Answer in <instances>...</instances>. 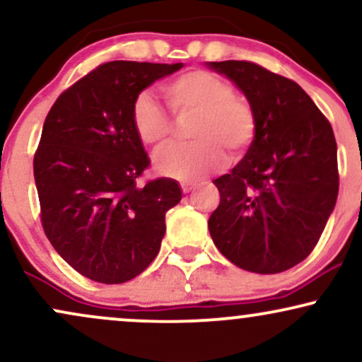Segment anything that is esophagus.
<instances>
[{
    "mask_svg": "<svg viewBox=\"0 0 362 362\" xmlns=\"http://www.w3.org/2000/svg\"><path fill=\"white\" fill-rule=\"evenodd\" d=\"M194 189H195L194 184H187V182H182V192H184V194L192 192Z\"/></svg>",
    "mask_w": 362,
    "mask_h": 362,
    "instance_id": "34e87169",
    "label": "esophagus"
}]
</instances>
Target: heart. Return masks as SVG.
Returning a JSON list of instances; mask_svg holds the SVG:
<instances>
[{
    "instance_id": "b5f03b06",
    "label": "heart",
    "mask_w": 362,
    "mask_h": 362,
    "mask_svg": "<svg viewBox=\"0 0 362 362\" xmlns=\"http://www.w3.org/2000/svg\"><path fill=\"white\" fill-rule=\"evenodd\" d=\"M163 95L175 114L197 112L192 143L173 144L156 158L158 172L194 182L218 170L226 160L225 149L240 155L252 144L257 119L252 105L218 74L187 71L163 85ZM131 120L139 141L161 148L172 134V119L151 95L143 91L132 102Z\"/></svg>"
}]
</instances>
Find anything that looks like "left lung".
<instances>
[{
  "mask_svg": "<svg viewBox=\"0 0 362 362\" xmlns=\"http://www.w3.org/2000/svg\"><path fill=\"white\" fill-rule=\"evenodd\" d=\"M233 81L255 112L247 155L216 178L221 201L207 226L236 267L277 274L310 255L339 194L337 143L298 83L248 61L207 62Z\"/></svg>",
  "mask_w": 362,
  "mask_h": 362,
  "instance_id": "left-lung-1",
  "label": "left lung"
}]
</instances>
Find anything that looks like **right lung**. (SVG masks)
<instances>
[{
	"label": "right lung",
	"mask_w": 362,
	"mask_h": 362,
	"mask_svg": "<svg viewBox=\"0 0 362 362\" xmlns=\"http://www.w3.org/2000/svg\"><path fill=\"white\" fill-rule=\"evenodd\" d=\"M182 66L105 62L61 93L45 117L34 156L40 219L56 252L91 281L134 279L160 252L165 214L182 189L173 178L136 185L149 158L131 109Z\"/></svg>",
	"instance_id": "obj_1"
}]
</instances>
